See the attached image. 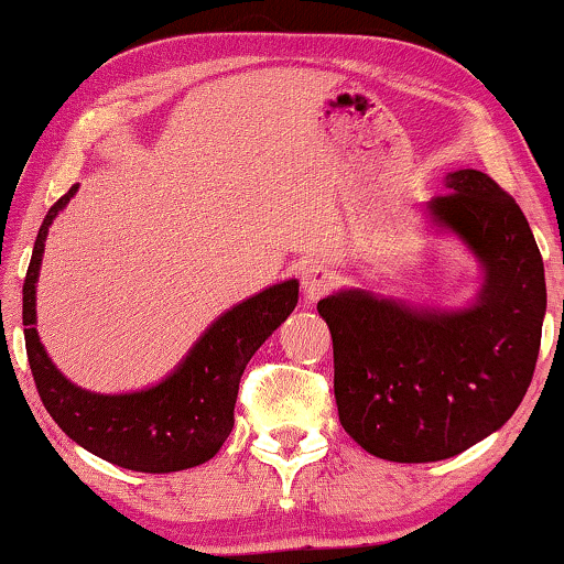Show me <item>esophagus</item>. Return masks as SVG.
Returning a JSON list of instances; mask_svg holds the SVG:
<instances>
[{"mask_svg":"<svg viewBox=\"0 0 564 564\" xmlns=\"http://www.w3.org/2000/svg\"><path fill=\"white\" fill-rule=\"evenodd\" d=\"M336 284V276L323 264H311L303 272V295L307 303H318L326 292Z\"/></svg>","mask_w":564,"mask_h":564,"instance_id":"1","label":"esophagus"}]
</instances>
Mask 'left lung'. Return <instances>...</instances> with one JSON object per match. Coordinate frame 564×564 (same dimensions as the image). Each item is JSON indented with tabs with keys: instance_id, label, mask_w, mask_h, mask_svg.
<instances>
[{
	"instance_id": "obj_1",
	"label": "left lung",
	"mask_w": 564,
	"mask_h": 564,
	"mask_svg": "<svg viewBox=\"0 0 564 564\" xmlns=\"http://www.w3.org/2000/svg\"><path fill=\"white\" fill-rule=\"evenodd\" d=\"M426 210L485 269L462 311H415L365 290L323 297L338 421L390 462H438L511 419L534 377L546 311L544 261L516 199L477 169L446 174Z\"/></svg>"
}]
</instances>
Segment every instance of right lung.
I'll return each mask as SVG.
<instances>
[{"instance_id": "add662e5", "label": "right lung", "mask_w": 564, "mask_h": 564, "mask_svg": "<svg viewBox=\"0 0 564 564\" xmlns=\"http://www.w3.org/2000/svg\"><path fill=\"white\" fill-rule=\"evenodd\" d=\"M79 184L51 207L37 230L22 284V326L30 372L45 411L68 438L112 465L135 473H180L213 459L234 429L238 382L249 359L295 311L297 280L261 290L223 313L199 336L182 365L153 388L99 395L58 372L35 330V284L45 238Z\"/></svg>"}]
</instances>
